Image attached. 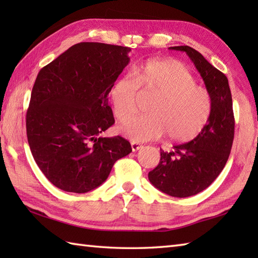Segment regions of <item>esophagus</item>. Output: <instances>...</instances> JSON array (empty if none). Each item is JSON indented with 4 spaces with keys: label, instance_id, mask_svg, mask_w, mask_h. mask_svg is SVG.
I'll return each instance as SVG.
<instances>
[{
    "label": "esophagus",
    "instance_id": "1",
    "mask_svg": "<svg viewBox=\"0 0 258 258\" xmlns=\"http://www.w3.org/2000/svg\"><path fill=\"white\" fill-rule=\"evenodd\" d=\"M131 146H132V151L133 152L139 151V150L142 149V147H143L140 143H136V142H132V143H131Z\"/></svg>",
    "mask_w": 258,
    "mask_h": 258
}]
</instances>
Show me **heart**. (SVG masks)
I'll return each mask as SVG.
<instances>
[{"label":"heart","instance_id":"obj_1","mask_svg":"<svg viewBox=\"0 0 258 258\" xmlns=\"http://www.w3.org/2000/svg\"><path fill=\"white\" fill-rule=\"evenodd\" d=\"M140 91L156 95L150 104V114L120 128L134 142L155 140L166 133L173 141L189 142L201 134L211 117L210 93L197 85L190 71L176 59H150L115 82L109 100L119 122H127L138 113Z\"/></svg>","mask_w":258,"mask_h":258}]
</instances>
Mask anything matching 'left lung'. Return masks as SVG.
Listing matches in <instances>:
<instances>
[{
  "label": "left lung",
  "mask_w": 258,
  "mask_h": 258,
  "mask_svg": "<svg viewBox=\"0 0 258 258\" xmlns=\"http://www.w3.org/2000/svg\"><path fill=\"white\" fill-rule=\"evenodd\" d=\"M187 54L212 97L211 117L201 134L188 143L161 152L158 165L149 173L150 182L173 197H188L207 188L223 171L234 140V113L231 90L225 74L206 61L193 47L173 46Z\"/></svg>",
  "instance_id": "8db88e82"
}]
</instances>
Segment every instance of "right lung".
Listing matches in <instances>:
<instances>
[{"label": "right lung", "instance_id": "right-lung-1", "mask_svg": "<svg viewBox=\"0 0 258 258\" xmlns=\"http://www.w3.org/2000/svg\"><path fill=\"white\" fill-rule=\"evenodd\" d=\"M130 47L97 42L71 46L41 69L26 112L37 166L57 188L86 193L132 152L122 136L101 138L115 119L107 95L130 63Z\"/></svg>", "mask_w": 258, "mask_h": 258}]
</instances>
